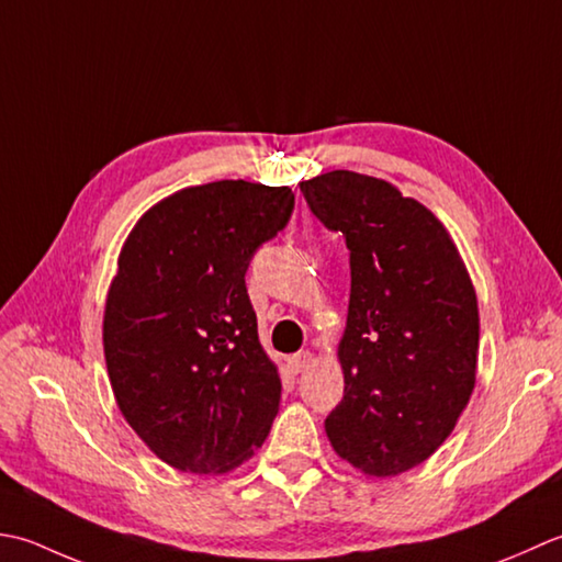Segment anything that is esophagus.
<instances>
[{"mask_svg": "<svg viewBox=\"0 0 562 562\" xmlns=\"http://www.w3.org/2000/svg\"><path fill=\"white\" fill-rule=\"evenodd\" d=\"M311 363H313V353H311V351L293 353V357L289 359V371H291V373H303Z\"/></svg>", "mask_w": 562, "mask_h": 562, "instance_id": "1", "label": "esophagus"}]
</instances>
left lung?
<instances>
[{
	"label": "left lung",
	"mask_w": 562,
	"mask_h": 562,
	"mask_svg": "<svg viewBox=\"0 0 562 562\" xmlns=\"http://www.w3.org/2000/svg\"><path fill=\"white\" fill-rule=\"evenodd\" d=\"M301 191L351 251L345 400L327 439L363 475L395 477L439 449L473 395L475 285L439 217L391 181L335 169Z\"/></svg>",
	"instance_id": "1"
}]
</instances>
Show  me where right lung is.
<instances>
[{"label": "right lung", "instance_id": "right-lung-1", "mask_svg": "<svg viewBox=\"0 0 562 562\" xmlns=\"http://www.w3.org/2000/svg\"><path fill=\"white\" fill-rule=\"evenodd\" d=\"M291 211L289 187L211 181L157 201L121 247L101 329L111 391L147 449L181 473H231L269 437L281 375L245 271Z\"/></svg>", "mask_w": 562, "mask_h": 562}]
</instances>
